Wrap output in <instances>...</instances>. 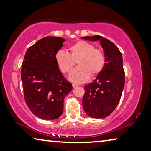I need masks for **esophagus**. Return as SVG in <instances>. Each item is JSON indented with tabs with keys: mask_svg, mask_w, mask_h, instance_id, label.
<instances>
[{
	"mask_svg": "<svg viewBox=\"0 0 151 151\" xmlns=\"http://www.w3.org/2000/svg\"><path fill=\"white\" fill-rule=\"evenodd\" d=\"M76 86H77V85H75V84H73V88H76Z\"/></svg>",
	"mask_w": 151,
	"mask_h": 151,
	"instance_id": "esophagus-1",
	"label": "esophagus"
}]
</instances>
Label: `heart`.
Returning <instances> with one entry per match:
<instances>
[{"label":"heart","mask_w":151,"mask_h":151,"mask_svg":"<svg viewBox=\"0 0 151 151\" xmlns=\"http://www.w3.org/2000/svg\"><path fill=\"white\" fill-rule=\"evenodd\" d=\"M69 53L59 50L55 55V60L62 73L70 72L76 61L78 66L69 75V80L79 84L88 81L90 76L99 75L103 70L106 63V57L103 50L84 40L74 43L68 47Z\"/></svg>","instance_id":"heart-1"}]
</instances>
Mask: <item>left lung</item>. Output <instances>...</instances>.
<instances>
[{"label":"left lung","instance_id":"left-lung-1","mask_svg":"<svg viewBox=\"0 0 151 151\" xmlns=\"http://www.w3.org/2000/svg\"><path fill=\"white\" fill-rule=\"evenodd\" d=\"M82 38L91 41L100 40L106 57L103 70L95 80L85 86L82 104L88 116L105 118L118 105L124 88L125 76L122 54L113 42L101 36Z\"/></svg>","mask_w":151,"mask_h":151}]
</instances>
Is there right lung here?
Instances as JSON below:
<instances>
[{
  "label": "right lung",
  "mask_w": 151,
  "mask_h": 151,
  "mask_svg": "<svg viewBox=\"0 0 151 151\" xmlns=\"http://www.w3.org/2000/svg\"><path fill=\"white\" fill-rule=\"evenodd\" d=\"M65 41L60 37L42 38L28 48L22 63L24 100L32 113L40 119L60 117L64 99L73 89L55 60L56 53Z\"/></svg>",
  "instance_id": "add662e5"
}]
</instances>
